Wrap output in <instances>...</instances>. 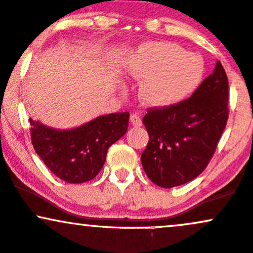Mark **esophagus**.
<instances>
[{
	"label": "esophagus",
	"mask_w": 253,
	"mask_h": 253,
	"mask_svg": "<svg viewBox=\"0 0 253 253\" xmlns=\"http://www.w3.org/2000/svg\"><path fill=\"white\" fill-rule=\"evenodd\" d=\"M131 122H132L133 126H135V127H140L141 125H143V122H141V118L139 116V114H137V113L132 114L131 115Z\"/></svg>",
	"instance_id": "34e87169"
}]
</instances>
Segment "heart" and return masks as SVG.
Listing matches in <instances>:
<instances>
[{
	"label": "heart",
	"instance_id": "heart-1",
	"mask_svg": "<svg viewBox=\"0 0 253 253\" xmlns=\"http://www.w3.org/2000/svg\"><path fill=\"white\" fill-rule=\"evenodd\" d=\"M125 74L139 82L149 107L167 108L190 97L204 76L203 60L171 42H148L125 57Z\"/></svg>",
	"mask_w": 253,
	"mask_h": 253
}]
</instances>
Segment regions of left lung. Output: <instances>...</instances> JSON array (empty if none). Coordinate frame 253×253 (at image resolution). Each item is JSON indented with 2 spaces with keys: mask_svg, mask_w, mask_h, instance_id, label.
<instances>
[{
  "mask_svg": "<svg viewBox=\"0 0 253 253\" xmlns=\"http://www.w3.org/2000/svg\"><path fill=\"white\" fill-rule=\"evenodd\" d=\"M228 78L220 61L190 98L143 118L149 143L140 161L160 187L190 182L207 168L228 120Z\"/></svg>",
  "mask_w": 253,
  "mask_h": 253,
  "instance_id": "1",
  "label": "left lung"
}]
</instances>
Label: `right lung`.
<instances>
[{
    "label": "right lung",
    "instance_id": "add662e5",
    "mask_svg": "<svg viewBox=\"0 0 253 253\" xmlns=\"http://www.w3.org/2000/svg\"><path fill=\"white\" fill-rule=\"evenodd\" d=\"M129 113H113L72 129H56L30 119L38 156L57 177L69 184L90 181L99 173L107 151L128 128Z\"/></svg>",
    "mask_w": 253,
    "mask_h": 253
}]
</instances>
